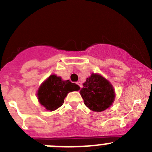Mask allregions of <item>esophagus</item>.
Instances as JSON below:
<instances>
[{"label":"esophagus","mask_w":152,"mask_h":152,"mask_svg":"<svg viewBox=\"0 0 152 152\" xmlns=\"http://www.w3.org/2000/svg\"><path fill=\"white\" fill-rule=\"evenodd\" d=\"M76 84H77V85H79V87H81V88H82V82H76Z\"/></svg>","instance_id":"1"}]
</instances>
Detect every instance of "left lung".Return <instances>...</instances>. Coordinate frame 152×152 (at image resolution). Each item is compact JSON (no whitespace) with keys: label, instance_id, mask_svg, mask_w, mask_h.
Returning <instances> with one entry per match:
<instances>
[{"label":"left lung","instance_id":"obj_1","mask_svg":"<svg viewBox=\"0 0 152 152\" xmlns=\"http://www.w3.org/2000/svg\"><path fill=\"white\" fill-rule=\"evenodd\" d=\"M83 86L80 95L85 106L90 110L102 112L113 105L115 98L114 87L101 74L92 73Z\"/></svg>","mask_w":152,"mask_h":152}]
</instances>
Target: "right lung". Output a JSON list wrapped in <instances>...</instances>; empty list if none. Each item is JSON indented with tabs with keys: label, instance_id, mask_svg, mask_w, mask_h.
<instances>
[{
	"label": "right lung",
	"instance_id": "add662e5",
	"mask_svg": "<svg viewBox=\"0 0 152 152\" xmlns=\"http://www.w3.org/2000/svg\"><path fill=\"white\" fill-rule=\"evenodd\" d=\"M80 87L70 80H63L56 74L50 75L39 87L38 102L48 111H53L63 104L64 99L70 92L78 91Z\"/></svg>",
	"mask_w": 152,
	"mask_h": 152
}]
</instances>
